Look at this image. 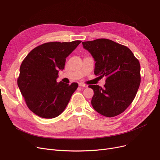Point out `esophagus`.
<instances>
[{
    "label": "esophagus",
    "instance_id": "34e87169",
    "mask_svg": "<svg viewBox=\"0 0 160 160\" xmlns=\"http://www.w3.org/2000/svg\"><path fill=\"white\" fill-rule=\"evenodd\" d=\"M79 85L80 87H82V88H88V85H85V83H79Z\"/></svg>",
    "mask_w": 160,
    "mask_h": 160
}]
</instances>
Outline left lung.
<instances>
[{
	"label": "left lung",
	"mask_w": 160,
	"mask_h": 160,
	"mask_svg": "<svg viewBox=\"0 0 160 160\" xmlns=\"http://www.w3.org/2000/svg\"><path fill=\"white\" fill-rule=\"evenodd\" d=\"M95 61L94 73L106 77L104 88L91 85L94 95L91 105L108 118L117 116L132 103L141 82L140 64L126 46L107 38L82 42Z\"/></svg>",
	"instance_id": "1"
}]
</instances>
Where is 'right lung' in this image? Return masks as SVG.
<instances>
[{
	"label": "right lung",
	"instance_id": "add662e5",
	"mask_svg": "<svg viewBox=\"0 0 160 160\" xmlns=\"http://www.w3.org/2000/svg\"><path fill=\"white\" fill-rule=\"evenodd\" d=\"M81 42H46L33 49L22 61L17 84L27 107L37 115L54 118L66 108L78 84L57 83V79L59 70L65 68L66 57Z\"/></svg>",
	"mask_w": 160,
	"mask_h": 160
}]
</instances>
